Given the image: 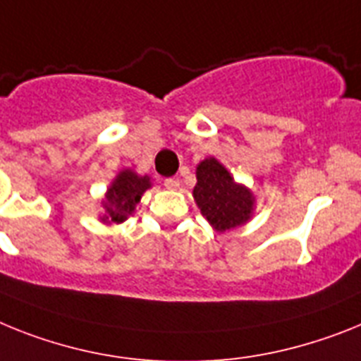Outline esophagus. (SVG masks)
<instances>
[{
	"mask_svg": "<svg viewBox=\"0 0 361 361\" xmlns=\"http://www.w3.org/2000/svg\"><path fill=\"white\" fill-rule=\"evenodd\" d=\"M163 185H165L166 189L176 190V189H178V187H180V180H176V178H166V180L163 181Z\"/></svg>",
	"mask_w": 361,
	"mask_h": 361,
	"instance_id": "esophagus-1",
	"label": "esophagus"
}]
</instances>
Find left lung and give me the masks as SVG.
<instances>
[{
    "instance_id": "8db88e82",
    "label": "left lung",
    "mask_w": 361,
    "mask_h": 361,
    "mask_svg": "<svg viewBox=\"0 0 361 361\" xmlns=\"http://www.w3.org/2000/svg\"><path fill=\"white\" fill-rule=\"evenodd\" d=\"M196 187L192 190L196 205L207 222L224 233L244 226L253 216L255 196L246 185L233 180L226 166L207 157L196 166Z\"/></svg>"
}]
</instances>
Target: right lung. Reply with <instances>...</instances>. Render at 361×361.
<instances>
[{"mask_svg":"<svg viewBox=\"0 0 361 361\" xmlns=\"http://www.w3.org/2000/svg\"><path fill=\"white\" fill-rule=\"evenodd\" d=\"M152 187L148 176L135 174L132 169H124L115 176L111 185L106 190L102 200L104 214L101 220L104 224H121L135 211V205L141 202V196Z\"/></svg>","mask_w":361,"mask_h":361,"instance_id":"obj_1","label":"right lung"}]
</instances>
